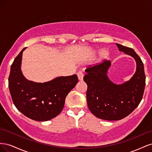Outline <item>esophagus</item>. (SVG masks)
<instances>
[{"mask_svg": "<svg viewBox=\"0 0 152 152\" xmlns=\"http://www.w3.org/2000/svg\"><path fill=\"white\" fill-rule=\"evenodd\" d=\"M77 77H78V79H79V80L82 81L83 80V78H84V74L82 73V72H79L77 73Z\"/></svg>", "mask_w": 152, "mask_h": 152, "instance_id": "obj_1", "label": "esophagus"}]
</instances>
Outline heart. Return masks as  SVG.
I'll return each mask as SVG.
<instances>
[{
  "label": "heart",
  "mask_w": 152,
  "mask_h": 152,
  "mask_svg": "<svg viewBox=\"0 0 152 152\" xmlns=\"http://www.w3.org/2000/svg\"><path fill=\"white\" fill-rule=\"evenodd\" d=\"M96 53V51L94 50V51L93 52V54L94 55ZM108 52L107 50H106V49L102 50L99 53V60H103L104 59H105L108 56Z\"/></svg>",
  "instance_id": "obj_1"
}]
</instances>
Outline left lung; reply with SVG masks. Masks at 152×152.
Masks as SVG:
<instances>
[{
  "label": "left lung",
  "mask_w": 152,
  "mask_h": 152,
  "mask_svg": "<svg viewBox=\"0 0 152 152\" xmlns=\"http://www.w3.org/2000/svg\"><path fill=\"white\" fill-rule=\"evenodd\" d=\"M116 45L136 61V70L130 80L120 84L110 80L107 73L111 62L107 60L87 68L84 77L89 109L94 116L106 121H118L129 115L141 102L145 87L144 65L140 56L134 49Z\"/></svg>",
  "instance_id": "1"
}]
</instances>
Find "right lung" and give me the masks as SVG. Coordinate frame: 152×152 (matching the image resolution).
I'll list each match as a JSON object with an SVG mask.
<instances>
[{"mask_svg":"<svg viewBox=\"0 0 152 152\" xmlns=\"http://www.w3.org/2000/svg\"><path fill=\"white\" fill-rule=\"evenodd\" d=\"M14 60L9 77V89L14 104L32 120L47 121L61 113L68 94L78 82L77 75L58 77L40 83L27 80L21 66L23 52Z\"/></svg>","mask_w":152,"mask_h":152,"instance_id":"obj_1","label":"right lung"}]
</instances>
